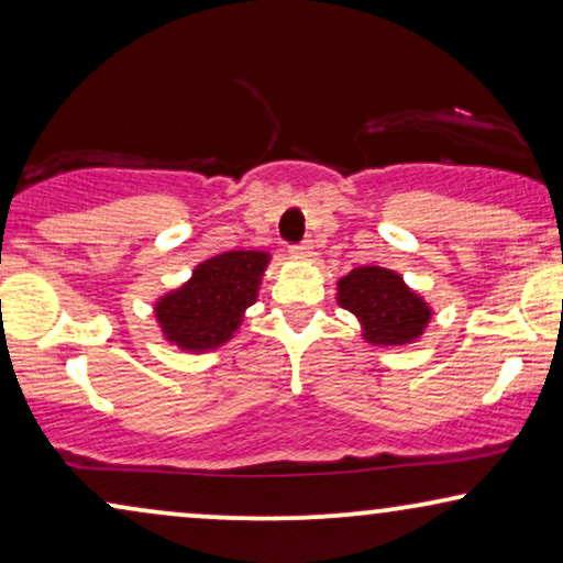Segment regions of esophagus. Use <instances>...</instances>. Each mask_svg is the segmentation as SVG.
Masks as SVG:
<instances>
[{
	"mask_svg": "<svg viewBox=\"0 0 563 563\" xmlns=\"http://www.w3.org/2000/svg\"><path fill=\"white\" fill-rule=\"evenodd\" d=\"M312 249H314V245H312L310 238H305L302 243H295V245H289V251L295 253V256H310Z\"/></svg>",
	"mask_w": 563,
	"mask_h": 563,
	"instance_id": "esophagus-1",
	"label": "esophagus"
}]
</instances>
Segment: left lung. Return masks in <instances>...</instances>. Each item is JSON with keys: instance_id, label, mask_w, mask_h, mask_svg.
I'll use <instances>...</instances> for the list:
<instances>
[{"instance_id": "obj_1", "label": "left lung", "mask_w": 563, "mask_h": 563, "mask_svg": "<svg viewBox=\"0 0 563 563\" xmlns=\"http://www.w3.org/2000/svg\"><path fill=\"white\" fill-rule=\"evenodd\" d=\"M338 302L356 314L364 338L376 345L410 343L430 320L428 305L405 287L402 276L382 266H361L343 276Z\"/></svg>"}]
</instances>
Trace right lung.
Returning <instances> with one entry per match:
<instances>
[{"instance_id": "add662e5", "label": "right lung", "mask_w": 563, "mask_h": 563, "mask_svg": "<svg viewBox=\"0 0 563 563\" xmlns=\"http://www.w3.org/2000/svg\"><path fill=\"white\" fill-rule=\"evenodd\" d=\"M268 264L266 253L233 251L197 266L191 282L161 299L156 318L168 341L189 351L218 349L253 305L258 279Z\"/></svg>"}]
</instances>
